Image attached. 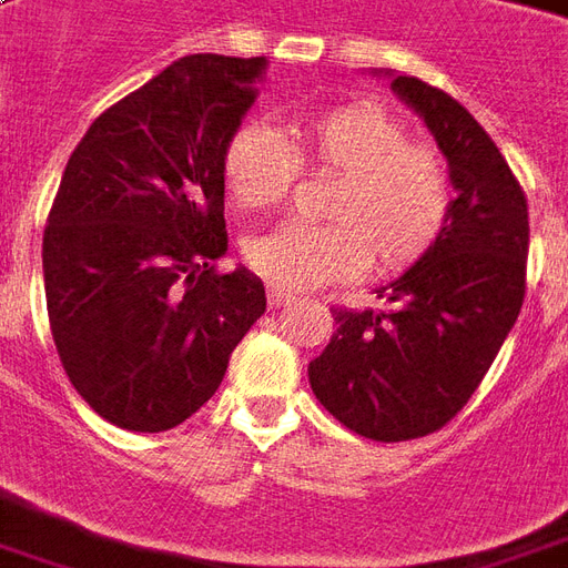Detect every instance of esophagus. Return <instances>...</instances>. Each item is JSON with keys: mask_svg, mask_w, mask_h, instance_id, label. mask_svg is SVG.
I'll list each match as a JSON object with an SVG mask.
<instances>
[{"mask_svg": "<svg viewBox=\"0 0 568 568\" xmlns=\"http://www.w3.org/2000/svg\"><path fill=\"white\" fill-rule=\"evenodd\" d=\"M267 301H271V306H288L295 304L297 297L292 295V292L280 288V285H271V288H267Z\"/></svg>", "mask_w": 568, "mask_h": 568, "instance_id": "34e87169", "label": "esophagus"}]
</instances>
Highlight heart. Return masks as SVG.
I'll return each mask as SVG.
<instances>
[{
	"label": "heart",
	"mask_w": 568,
	"mask_h": 568,
	"mask_svg": "<svg viewBox=\"0 0 568 568\" xmlns=\"http://www.w3.org/2000/svg\"><path fill=\"white\" fill-rule=\"evenodd\" d=\"M297 165L337 171L325 216L285 222L252 237L246 258L273 285L306 292L367 267L403 271L443 237L455 186L430 144L373 102H348L283 129L246 123L222 153V183L243 210L273 207L295 183Z\"/></svg>",
	"instance_id": "heart-1"
}]
</instances>
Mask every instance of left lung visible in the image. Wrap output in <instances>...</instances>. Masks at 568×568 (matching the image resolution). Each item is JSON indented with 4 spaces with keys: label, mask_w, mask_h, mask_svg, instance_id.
Masks as SVG:
<instances>
[{
    "label": "left lung",
    "mask_w": 568,
    "mask_h": 568,
    "mask_svg": "<svg viewBox=\"0 0 568 568\" xmlns=\"http://www.w3.org/2000/svg\"><path fill=\"white\" fill-rule=\"evenodd\" d=\"M373 74L390 78L430 129L457 195L434 250L376 288L385 310H334L337 331L306 373L348 430L403 443L464 409L518 322L530 220L518 180L464 104L418 78Z\"/></svg>",
    "instance_id": "1"
}]
</instances>
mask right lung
<instances>
[{"instance_id":"add662e5","label":"right lung","mask_w":568,"mask_h":568,"mask_svg":"<svg viewBox=\"0 0 568 568\" xmlns=\"http://www.w3.org/2000/svg\"><path fill=\"white\" fill-rule=\"evenodd\" d=\"M264 57H183L90 125L44 229V292L71 385L104 422L171 430L216 394L262 316V280L229 252L222 153Z\"/></svg>"}]
</instances>
